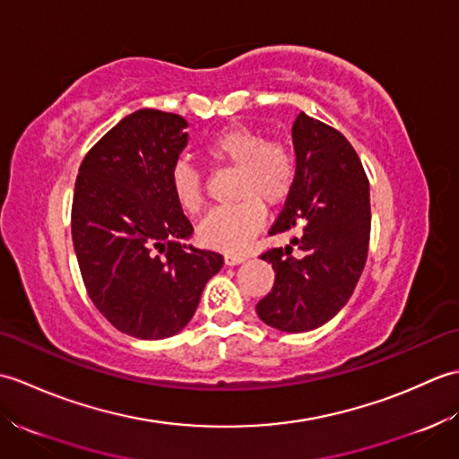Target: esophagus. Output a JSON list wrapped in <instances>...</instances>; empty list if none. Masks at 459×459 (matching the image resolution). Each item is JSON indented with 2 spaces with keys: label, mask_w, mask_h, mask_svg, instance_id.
Returning a JSON list of instances; mask_svg holds the SVG:
<instances>
[{
  "label": "esophagus",
  "mask_w": 459,
  "mask_h": 459,
  "mask_svg": "<svg viewBox=\"0 0 459 459\" xmlns=\"http://www.w3.org/2000/svg\"><path fill=\"white\" fill-rule=\"evenodd\" d=\"M247 260L245 255H224V264L227 266H237Z\"/></svg>",
  "instance_id": "esophagus-1"
}]
</instances>
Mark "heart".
Here are the masks:
<instances>
[{
    "mask_svg": "<svg viewBox=\"0 0 459 459\" xmlns=\"http://www.w3.org/2000/svg\"><path fill=\"white\" fill-rule=\"evenodd\" d=\"M203 155L217 168L237 169L235 195L240 203L214 209L201 222L199 238L204 247L237 255L264 224V203L276 207L288 199L296 181V160L288 145L268 142L258 130L247 126H232L214 134L203 145ZM169 183L175 201L185 212L201 211L203 179L189 163H175Z\"/></svg>",
    "mask_w": 459,
    "mask_h": 459,
    "instance_id": "1",
    "label": "heart"
}]
</instances>
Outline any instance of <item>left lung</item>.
Instances as JSON below:
<instances>
[{"mask_svg": "<svg viewBox=\"0 0 459 459\" xmlns=\"http://www.w3.org/2000/svg\"><path fill=\"white\" fill-rule=\"evenodd\" d=\"M291 140L296 181L270 229L291 240L262 255L276 280L256 314L270 327L304 333L335 317L353 294L368 252L370 197L363 163L343 134L299 112Z\"/></svg>", "mask_w": 459, "mask_h": 459, "instance_id": "obj_1", "label": "left lung"}]
</instances>
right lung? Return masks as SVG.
Masks as SVG:
<instances>
[{"mask_svg": "<svg viewBox=\"0 0 459 459\" xmlns=\"http://www.w3.org/2000/svg\"><path fill=\"white\" fill-rule=\"evenodd\" d=\"M179 114L142 108L84 155L71 229L86 291L126 335L165 339L189 324L219 252L183 245L193 235L169 175L187 145Z\"/></svg>", "mask_w": 459, "mask_h": 459, "instance_id": "obj_1", "label": "right lung"}]
</instances>
